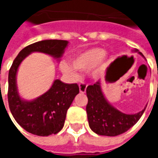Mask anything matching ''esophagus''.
I'll list each match as a JSON object with an SVG mask.
<instances>
[{
	"mask_svg": "<svg viewBox=\"0 0 158 158\" xmlns=\"http://www.w3.org/2000/svg\"><path fill=\"white\" fill-rule=\"evenodd\" d=\"M79 91H80L81 93H85L86 91L87 85H86L85 83L81 82V83H79Z\"/></svg>",
	"mask_w": 158,
	"mask_h": 158,
	"instance_id": "1",
	"label": "esophagus"
}]
</instances>
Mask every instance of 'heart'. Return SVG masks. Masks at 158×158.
I'll return each mask as SVG.
<instances>
[{
	"mask_svg": "<svg viewBox=\"0 0 158 158\" xmlns=\"http://www.w3.org/2000/svg\"><path fill=\"white\" fill-rule=\"evenodd\" d=\"M108 59V54L100 48L89 49L79 53L72 60V64L69 62L62 61L60 63V69L62 73L73 79H77V70L89 69V75L96 78L102 74L106 68Z\"/></svg>",
	"mask_w": 158,
	"mask_h": 158,
	"instance_id": "heart-1",
	"label": "heart"
}]
</instances>
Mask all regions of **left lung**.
Wrapping results in <instances>:
<instances>
[{"label":"left lung","instance_id":"1","mask_svg":"<svg viewBox=\"0 0 158 158\" xmlns=\"http://www.w3.org/2000/svg\"><path fill=\"white\" fill-rule=\"evenodd\" d=\"M138 52V50H135ZM139 55L145 57L141 52ZM88 103L86 106L89 128L100 135L116 136L129 130L139 121L146 107L138 113L126 114L110 104L102 90L101 82L97 81L86 88Z\"/></svg>","mask_w":158,"mask_h":158}]
</instances>
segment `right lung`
<instances>
[{
  "label": "right lung",
  "mask_w": 158,
  "mask_h": 158,
  "mask_svg": "<svg viewBox=\"0 0 158 158\" xmlns=\"http://www.w3.org/2000/svg\"><path fill=\"white\" fill-rule=\"evenodd\" d=\"M69 42L45 40L26 46L14 59L8 73V104L16 122L26 131L40 136L57 134L65 122L67 111L79 92L77 84H65L56 79L45 94L33 101H25L19 95L16 76L23 60L32 52H42L57 60L61 58Z\"/></svg>",
  "instance_id": "1"
}]
</instances>
